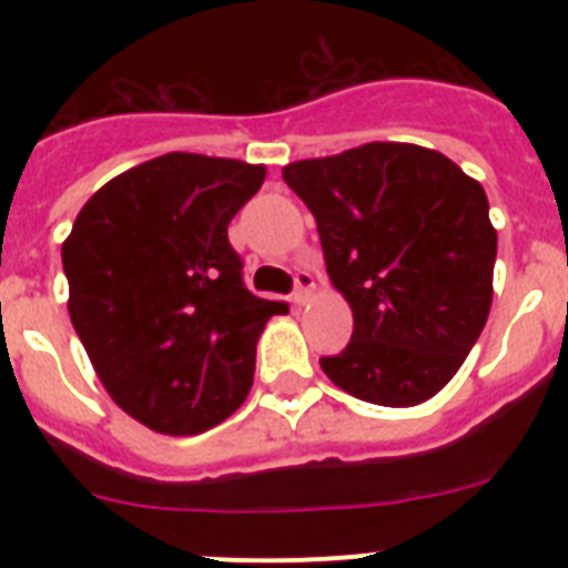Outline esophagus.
Masks as SVG:
<instances>
[{"instance_id": "obj_1", "label": "esophagus", "mask_w": 568, "mask_h": 568, "mask_svg": "<svg viewBox=\"0 0 568 568\" xmlns=\"http://www.w3.org/2000/svg\"><path fill=\"white\" fill-rule=\"evenodd\" d=\"M293 281H295L293 301L295 304H307L310 295H313V290H315V275L310 273V270H295Z\"/></svg>"}]
</instances>
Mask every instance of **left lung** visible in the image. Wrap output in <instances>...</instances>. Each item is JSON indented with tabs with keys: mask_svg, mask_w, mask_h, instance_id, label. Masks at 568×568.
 <instances>
[{
	"mask_svg": "<svg viewBox=\"0 0 568 568\" xmlns=\"http://www.w3.org/2000/svg\"><path fill=\"white\" fill-rule=\"evenodd\" d=\"M318 224L353 338L321 369L378 406H415L449 384L491 307L498 233L489 202L453 159L373 142L284 168Z\"/></svg>",
	"mask_w": 568,
	"mask_h": 568,
	"instance_id": "left-lung-1",
	"label": "left lung"
}]
</instances>
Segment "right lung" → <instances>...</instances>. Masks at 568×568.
<instances>
[{"mask_svg": "<svg viewBox=\"0 0 568 568\" xmlns=\"http://www.w3.org/2000/svg\"><path fill=\"white\" fill-rule=\"evenodd\" d=\"M261 182V164L159 155L90 195L62 244L73 329L110 398L155 433L233 415L261 329L287 313L250 293L227 239Z\"/></svg>", "mask_w": 568, "mask_h": 568, "instance_id": "right-lung-1", "label": "right lung"}]
</instances>
